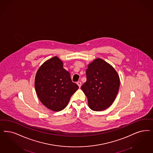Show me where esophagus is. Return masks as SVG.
Listing matches in <instances>:
<instances>
[{
    "instance_id": "obj_1",
    "label": "esophagus",
    "mask_w": 153,
    "mask_h": 153,
    "mask_svg": "<svg viewBox=\"0 0 153 153\" xmlns=\"http://www.w3.org/2000/svg\"><path fill=\"white\" fill-rule=\"evenodd\" d=\"M77 84L78 85V86H79V88H80V87L81 86V81L77 82Z\"/></svg>"
}]
</instances>
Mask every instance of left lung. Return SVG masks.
<instances>
[{
    "label": "left lung",
    "mask_w": 153,
    "mask_h": 153,
    "mask_svg": "<svg viewBox=\"0 0 153 153\" xmlns=\"http://www.w3.org/2000/svg\"><path fill=\"white\" fill-rule=\"evenodd\" d=\"M86 81L81 87L93 111H103L113 103L120 87V79L110 64L97 58L88 65Z\"/></svg>",
    "instance_id": "1"
}]
</instances>
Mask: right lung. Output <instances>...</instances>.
I'll list each match as a JSON object with an SVG mask.
<instances>
[{
  "mask_svg": "<svg viewBox=\"0 0 153 153\" xmlns=\"http://www.w3.org/2000/svg\"><path fill=\"white\" fill-rule=\"evenodd\" d=\"M35 89L42 104L53 111H60L67 105L70 98L79 89L71 75L63 68V62L54 56L38 69L35 78Z\"/></svg>",
  "mask_w": 153,
  "mask_h": 153,
  "instance_id": "obj_1",
  "label": "right lung"
}]
</instances>
